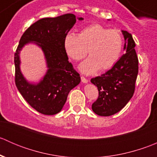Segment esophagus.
<instances>
[{"label": "esophagus", "mask_w": 157, "mask_h": 157, "mask_svg": "<svg viewBox=\"0 0 157 157\" xmlns=\"http://www.w3.org/2000/svg\"><path fill=\"white\" fill-rule=\"evenodd\" d=\"M81 81L84 83H88V80L86 78V77H83V76H81Z\"/></svg>", "instance_id": "esophagus-1"}]
</instances>
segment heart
<instances>
[{
	"mask_svg": "<svg viewBox=\"0 0 157 157\" xmlns=\"http://www.w3.org/2000/svg\"><path fill=\"white\" fill-rule=\"evenodd\" d=\"M64 47L67 55L74 61L83 59L89 53L90 57L80 68L82 72L91 74L99 69L107 71L116 64L122 52L123 39L118 29H109L96 23L83 28L78 36L66 35Z\"/></svg>",
	"mask_w": 157,
	"mask_h": 157,
	"instance_id": "heart-1",
	"label": "heart"
}]
</instances>
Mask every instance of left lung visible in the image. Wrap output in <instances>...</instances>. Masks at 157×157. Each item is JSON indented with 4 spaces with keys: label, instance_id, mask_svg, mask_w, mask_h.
Instances as JSON below:
<instances>
[{
    "label": "left lung",
    "instance_id": "obj_1",
    "mask_svg": "<svg viewBox=\"0 0 157 157\" xmlns=\"http://www.w3.org/2000/svg\"><path fill=\"white\" fill-rule=\"evenodd\" d=\"M126 53L109 71L91 79L97 86L99 96L92 105L93 112L100 116H110L119 112L133 96L138 74V58L132 36L122 30Z\"/></svg>",
    "mask_w": 157,
    "mask_h": 157
}]
</instances>
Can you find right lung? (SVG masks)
I'll return each mask as SVG.
<instances>
[{"mask_svg": "<svg viewBox=\"0 0 157 157\" xmlns=\"http://www.w3.org/2000/svg\"><path fill=\"white\" fill-rule=\"evenodd\" d=\"M76 20L73 13L39 20L24 32L14 54L16 86L30 106L44 115L61 112L69 92L80 82V74L69 62L64 47V37ZM29 41L36 42L42 48L49 67L44 80L36 85L28 83L19 70L18 53Z\"/></svg>", "mask_w": 157, "mask_h": 157, "instance_id": "add662e5", "label": "right lung"}]
</instances>
